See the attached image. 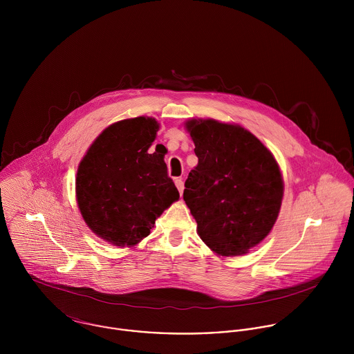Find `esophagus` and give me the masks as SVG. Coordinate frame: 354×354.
Returning <instances> with one entry per match:
<instances>
[{"label": "esophagus", "instance_id": "esophagus-1", "mask_svg": "<svg viewBox=\"0 0 354 354\" xmlns=\"http://www.w3.org/2000/svg\"><path fill=\"white\" fill-rule=\"evenodd\" d=\"M174 183H176V187H177V189H178V192H180V195H181L183 191H184V181H183L181 178H177Z\"/></svg>", "mask_w": 354, "mask_h": 354}]
</instances>
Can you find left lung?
I'll return each instance as SVG.
<instances>
[{
    "label": "left lung",
    "instance_id": "8db88e82",
    "mask_svg": "<svg viewBox=\"0 0 354 354\" xmlns=\"http://www.w3.org/2000/svg\"><path fill=\"white\" fill-rule=\"evenodd\" d=\"M185 129L199 158L184 189L198 234L218 256L248 253L281 209L283 178L275 156L239 124L192 118Z\"/></svg>",
    "mask_w": 354,
    "mask_h": 354
}]
</instances>
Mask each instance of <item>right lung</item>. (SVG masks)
<instances>
[{
    "label": "right lung",
    "mask_w": 354,
    "mask_h": 354,
    "mask_svg": "<svg viewBox=\"0 0 354 354\" xmlns=\"http://www.w3.org/2000/svg\"><path fill=\"white\" fill-rule=\"evenodd\" d=\"M158 131L152 117L117 121L102 131L79 163L80 214L93 233L114 247H136L156 218L180 199L163 155L149 151Z\"/></svg>",
    "instance_id": "obj_1"
}]
</instances>
